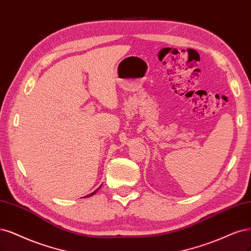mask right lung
Instances as JSON below:
<instances>
[{"label":"right lung","mask_w":251,"mask_h":251,"mask_svg":"<svg viewBox=\"0 0 251 251\" xmlns=\"http://www.w3.org/2000/svg\"><path fill=\"white\" fill-rule=\"evenodd\" d=\"M100 187H101V186H100ZM99 189H100V188H99ZM99 189H97V190H96V191H94V192H92L91 194H89V195H87V196H91V195H93V194H96V193H97V192L99 191ZM87 196H86V197H87Z\"/></svg>","instance_id":"1"}]
</instances>
